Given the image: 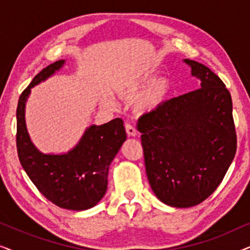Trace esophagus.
<instances>
[{
	"instance_id": "34e87169",
	"label": "esophagus",
	"mask_w": 250,
	"mask_h": 250,
	"mask_svg": "<svg viewBox=\"0 0 250 250\" xmlns=\"http://www.w3.org/2000/svg\"><path fill=\"white\" fill-rule=\"evenodd\" d=\"M125 128H126V133H127L128 136H135L136 134H138V131H136V128L132 124H129V123L125 124Z\"/></svg>"
}]
</instances>
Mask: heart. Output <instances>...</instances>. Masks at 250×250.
I'll list each match as a JSON object with an SVG mask.
<instances>
[{"mask_svg":"<svg viewBox=\"0 0 250 250\" xmlns=\"http://www.w3.org/2000/svg\"><path fill=\"white\" fill-rule=\"evenodd\" d=\"M146 86L148 88L139 98L138 107L143 111H152L166 100L169 93L170 84L167 78L162 77L156 80L155 71L146 70L121 82L118 85V91L123 95H134ZM104 104L107 107H115L117 102L111 95H105Z\"/></svg>","mask_w":250,"mask_h":250,"instance_id":"obj_1","label":"heart"}]
</instances>
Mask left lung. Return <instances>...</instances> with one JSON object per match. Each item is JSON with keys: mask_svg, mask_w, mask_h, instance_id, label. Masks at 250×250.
<instances>
[{"mask_svg": "<svg viewBox=\"0 0 250 250\" xmlns=\"http://www.w3.org/2000/svg\"><path fill=\"white\" fill-rule=\"evenodd\" d=\"M200 88L140 117L150 187L162 203L188 208L207 199L237 150L230 92L209 68L184 59Z\"/></svg>", "mask_w": 250, "mask_h": 250, "instance_id": "left-lung-1", "label": "left lung"}]
</instances>
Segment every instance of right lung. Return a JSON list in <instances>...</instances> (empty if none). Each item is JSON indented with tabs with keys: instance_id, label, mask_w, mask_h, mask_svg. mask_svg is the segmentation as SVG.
Returning a JSON list of instances; mask_svg holds the SVG:
<instances>
[{
	"instance_id": "add662e5",
	"label": "right lung",
	"mask_w": 250,
	"mask_h": 250,
	"mask_svg": "<svg viewBox=\"0 0 250 250\" xmlns=\"http://www.w3.org/2000/svg\"><path fill=\"white\" fill-rule=\"evenodd\" d=\"M66 60L50 64L37 74L22 92L17 108V150L22 168L41 193L57 206L86 210L104 198L109 166L126 141L124 123L112 119L91 125L69 151L44 153L36 148L27 131L25 109L32 88L59 71Z\"/></svg>"
}]
</instances>
